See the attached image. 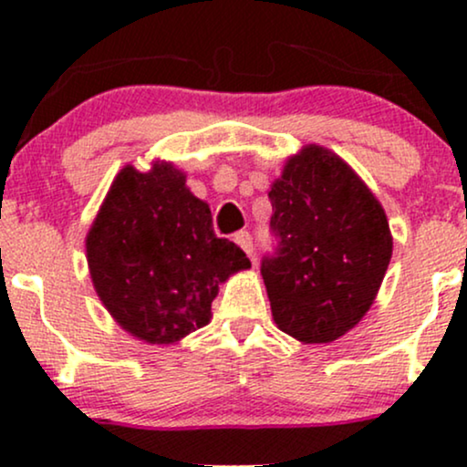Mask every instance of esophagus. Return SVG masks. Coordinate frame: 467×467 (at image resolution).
Returning a JSON list of instances; mask_svg holds the SVG:
<instances>
[{"label":"esophagus","instance_id":"1","mask_svg":"<svg viewBox=\"0 0 467 467\" xmlns=\"http://www.w3.org/2000/svg\"><path fill=\"white\" fill-rule=\"evenodd\" d=\"M234 244H237L239 248L244 250L248 256L254 254V241H252L250 233H237V234H234Z\"/></svg>","mask_w":467,"mask_h":467}]
</instances>
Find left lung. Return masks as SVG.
I'll list each match as a JSON object with an SVG mask.
<instances>
[{
    "mask_svg": "<svg viewBox=\"0 0 467 467\" xmlns=\"http://www.w3.org/2000/svg\"><path fill=\"white\" fill-rule=\"evenodd\" d=\"M278 239L264 256L276 327L305 345L334 342L371 309L393 254L382 203L340 155L307 144L270 192Z\"/></svg>",
    "mask_w": 467,
    "mask_h": 467,
    "instance_id": "8db88e82",
    "label": "left lung"
}]
</instances>
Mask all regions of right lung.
<instances>
[{
    "label": "right lung",
    "mask_w": 467,
    "mask_h": 467,
    "mask_svg": "<svg viewBox=\"0 0 467 467\" xmlns=\"http://www.w3.org/2000/svg\"><path fill=\"white\" fill-rule=\"evenodd\" d=\"M88 265L111 318L138 340L173 345L211 320V303L250 259L219 239L206 202L171 162L116 175L88 239Z\"/></svg>",
    "instance_id": "obj_1"
}]
</instances>
